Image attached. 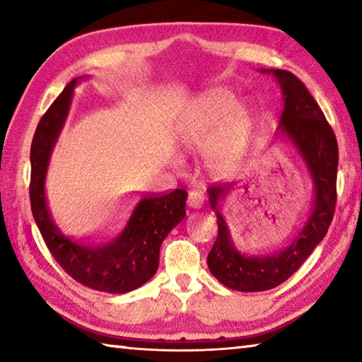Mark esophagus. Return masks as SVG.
<instances>
[{
  "instance_id": "1",
  "label": "esophagus",
  "mask_w": 362,
  "mask_h": 362,
  "mask_svg": "<svg viewBox=\"0 0 362 362\" xmlns=\"http://www.w3.org/2000/svg\"><path fill=\"white\" fill-rule=\"evenodd\" d=\"M204 204V196L201 193V189H192L188 192V206L192 209H199Z\"/></svg>"
}]
</instances>
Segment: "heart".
I'll list each match as a JSON object with an SVG mask.
<instances>
[{
	"instance_id": "obj_1",
	"label": "heart",
	"mask_w": 362,
	"mask_h": 362,
	"mask_svg": "<svg viewBox=\"0 0 362 362\" xmlns=\"http://www.w3.org/2000/svg\"><path fill=\"white\" fill-rule=\"evenodd\" d=\"M254 129V115L236 103L230 90H209L183 110L175 139L183 150L204 151V168L214 175L228 174L246 156ZM179 164V159H175Z\"/></svg>"
}]
</instances>
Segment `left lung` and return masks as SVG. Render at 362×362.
Segmentation results:
<instances>
[{
  "label": "left lung",
  "instance_id": "8db88e82",
  "mask_svg": "<svg viewBox=\"0 0 362 362\" xmlns=\"http://www.w3.org/2000/svg\"><path fill=\"white\" fill-rule=\"evenodd\" d=\"M262 73H272L279 84L284 108L278 136L289 140L303 159L313 180L315 198L310 216L286 246L273 252L250 254L238 246L220 211V203L235 185L223 183L209 188V203L216 211L218 235L207 255V267L218 283L240 292L268 291L291 278L326 236L337 199L339 146L326 116L293 73L286 70H262Z\"/></svg>",
  "mask_w": 362,
  "mask_h": 362
}]
</instances>
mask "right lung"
<instances>
[{
	"mask_svg": "<svg viewBox=\"0 0 362 362\" xmlns=\"http://www.w3.org/2000/svg\"><path fill=\"white\" fill-rule=\"evenodd\" d=\"M84 78L78 76L65 86L35 131L30 150L32 212L47 249L73 279L94 291L126 293L155 276L159 249L185 217L188 194L177 188L164 196L134 198L95 235H71L56 223L46 201V174L70 112L73 89Z\"/></svg>",
	"mask_w": 362,
	"mask_h": 362,
	"instance_id": "1",
	"label": "right lung"
}]
</instances>
